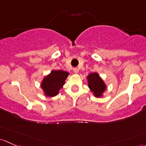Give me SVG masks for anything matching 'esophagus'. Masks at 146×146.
I'll return each mask as SVG.
<instances>
[{
	"label": "esophagus",
	"instance_id": "1",
	"mask_svg": "<svg viewBox=\"0 0 146 146\" xmlns=\"http://www.w3.org/2000/svg\"><path fill=\"white\" fill-rule=\"evenodd\" d=\"M73 71L75 74H77L78 72H79V69L76 68V67H74V68L73 69Z\"/></svg>",
	"mask_w": 146,
	"mask_h": 146
}]
</instances>
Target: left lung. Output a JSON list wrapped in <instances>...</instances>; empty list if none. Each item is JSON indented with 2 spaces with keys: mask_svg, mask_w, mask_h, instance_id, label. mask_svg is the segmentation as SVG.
<instances>
[{
  "mask_svg": "<svg viewBox=\"0 0 146 146\" xmlns=\"http://www.w3.org/2000/svg\"><path fill=\"white\" fill-rule=\"evenodd\" d=\"M90 90L96 97H101L106 89V85L98 73H91L87 76Z\"/></svg>",
  "mask_w": 146,
  "mask_h": 146,
  "instance_id": "8db88e82",
  "label": "left lung"
}]
</instances>
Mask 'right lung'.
Segmentation results:
<instances>
[{"label": "right lung", "instance_id": "obj_1", "mask_svg": "<svg viewBox=\"0 0 146 146\" xmlns=\"http://www.w3.org/2000/svg\"><path fill=\"white\" fill-rule=\"evenodd\" d=\"M69 72L62 70H52L51 72L45 76L42 81L40 87L44 94L48 97L57 96L60 89L63 86Z\"/></svg>", "mask_w": 146, "mask_h": 146}]
</instances>
